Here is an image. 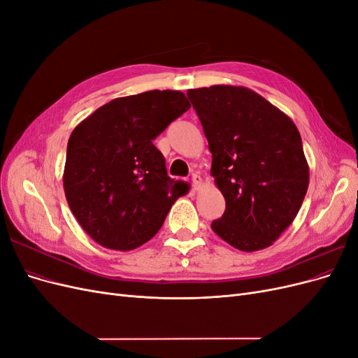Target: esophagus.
<instances>
[{
    "label": "esophagus",
    "mask_w": 358,
    "mask_h": 358,
    "mask_svg": "<svg viewBox=\"0 0 358 358\" xmlns=\"http://www.w3.org/2000/svg\"><path fill=\"white\" fill-rule=\"evenodd\" d=\"M191 180L194 183V187H196V189L201 185V178L197 175V173H194V175L191 176Z\"/></svg>",
    "instance_id": "obj_1"
}]
</instances>
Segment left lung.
Segmentation results:
<instances>
[{"label":"left lung","instance_id":"obj_1","mask_svg":"<svg viewBox=\"0 0 358 358\" xmlns=\"http://www.w3.org/2000/svg\"><path fill=\"white\" fill-rule=\"evenodd\" d=\"M212 152L210 173L225 199L212 222L221 239L245 252L272 245L306 196L309 167L291 119L242 86L187 92Z\"/></svg>","mask_w":358,"mask_h":358}]
</instances>
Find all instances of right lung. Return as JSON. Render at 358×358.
I'll return each instance as SVG.
<instances>
[{
    "mask_svg": "<svg viewBox=\"0 0 358 358\" xmlns=\"http://www.w3.org/2000/svg\"><path fill=\"white\" fill-rule=\"evenodd\" d=\"M191 107L179 91H148L101 106L73 129L64 191L82 229L131 251L158 233L187 183L167 176L154 140Z\"/></svg>",
    "mask_w": 358,
    "mask_h": 358,
    "instance_id": "right-lung-1",
    "label": "right lung"
}]
</instances>
